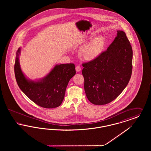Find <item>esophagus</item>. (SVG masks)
<instances>
[{"mask_svg":"<svg viewBox=\"0 0 151 151\" xmlns=\"http://www.w3.org/2000/svg\"><path fill=\"white\" fill-rule=\"evenodd\" d=\"M75 70H76V72H80V71H81V67L79 66V65H77V66H76V67H75Z\"/></svg>","mask_w":151,"mask_h":151,"instance_id":"34e87169","label":"esophagus"}]
</instances>
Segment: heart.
I'll use <instances>...</instances> for the list:
<instances>
[{
    "label": "heart",
    "instance_id": "b5f03b06",
    "mask_svg": "<svg viewBox=\"0 0 151 151\" xmlns=\"http://www.w3.org/2000/svg\"><path fill=\"white\" fill-rule=\"evenodd\" d=\"M89 39L83 40L80 43L86 42ZM106 46V38L102 35L94 36L89 41L84 45L79 51L80 58L86 61H93L100 57L105 50Z\"/></svg>",
    "mask_w": 151,
    "mask_h": 151
}]
</instances>
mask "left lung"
<instances>
[{"label":"left lung","mask_w":151,"mask_h":151,"mask_svg":"<svg viewBox=\"0 0 151 151\" xmlns=\"http://www.w3.org/2000/svg\"><path fill=\"white\" fill-rule=\"evenodd\" d=\"M86 97L94 105L115 100L127 86L132 69V49L121 30L107 50L96 60L83 64Z\"/></svg>","instance_id":"obj_1"}]
</instances>
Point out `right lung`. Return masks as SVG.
<instances>
[{
  "instance_id": "right-lung-1",
  "label": "right lung",
  "mask_w": 151,
  "mask_h": 151,
  "mask_svg": "<svg viewBox=\"0 0 151 151\" xmlns=\"http://www.w3.org/2000/svg\"><path fill=\"white\" fill-rule=\"evenodd\" d=\"M21 47L16 52L14 74L17 83L29 99L42 108H57L62 103L70 79L76 74L73 63L57 64L42 78L32 80L22 72L19 57Z\"/></svg>"
}]
</instances>
